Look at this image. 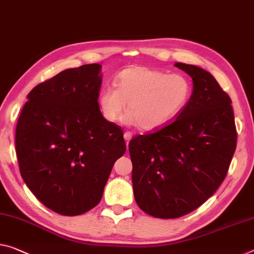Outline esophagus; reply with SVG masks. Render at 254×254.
I'll list each match as a JSON object with an SVG mask.
<instances>
[{
  "instance_id": "obj_1",
  "label": "esophagus",
  "mask_w": 254,
  "mask_h": 254,
  "mask_svg": "<svg viewBox=\"0 0 254 254\" xmlns=\"http://www.w3.org/2000/svg\"><path fill=\"white\" fill-rule=\"evenodd\" d=\"M131 132L130 131H125V134H124V138H125V140H126V144L128 145V142H129V140L131 139Z\"/></svg>"
}]
</instances>
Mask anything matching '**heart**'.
Listing matches in <instances>:
<instances>
[{"mask_svg":"<svg viewBox=\"0 0 254 254\" xmlns=\"http://www.w3.org/2000/svg\"><path fill=\"white\" fill-rule=\"evenodd\" d=\"M116 87L105 86L97 95L103 118L153 130L173 120L186 107L192 94L190 80L181 73H168L145 65H130L115 78Z\"/></svg>","mask_w":254,"mask_h":254,"instance_id":"b5f03b06","label":"heart"}]
</instances>
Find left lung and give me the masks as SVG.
<instances>
[{
	"label": "left lung",
	"mask_w": 254,
	"mask_h": 254,
	"mask_svg": "<svg viewBox=\"0 0 254 254\" xmlns=\"http://www.w3.org/2000/svg\"><path fill=\"white\" fill-rule=\"evenodd\" d=\"M175 67L192 77L189 103L174 122L129 142L136 203L162 219L185 216L212 196L237 139L232 100L211 73L181 62Z\"/></svg>",
	"instance_id": "obj_1"
}]
</instances>
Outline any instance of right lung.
Masks as SVG:
<instances>
[{
	"mask_svg": "<svg viewBox=\"0 0 254 254\" xmlns=\"http://www.w3.org/2000/svg\"><path fill=\"white\" fill-rule=\"evenodd\" d=\"M101 64L65 69L27 95L15 128L21 177L52 211L78 216L99 204L117 159L126 152L122 127L97 105Z\"/></svg>",
	"mask_w": 254,
	"mask_h": 254,
	"instance_id": "obj_1",
	"label": "right lung"
}]
</instances>
